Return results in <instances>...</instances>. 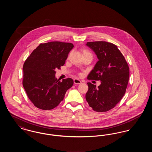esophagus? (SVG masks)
I'll return each instance as SVG.
<instances>
[{
  "mask_svg": "<svg viewBox=\"0 0 152 152\" xmlns=\"http://www.w3.org/2000/svg\"><path fill=\"white\" fill-rule=\"evenodd\" d=\"M73 81H74V84H80L81 83V81L80 80L77 79L73 80Z\"/></svg>",
  "mask_w": 152,
  "mask_h": 152,
  "instance_id": "obj_1",
  "label": "esophagus"
}]
</instances>
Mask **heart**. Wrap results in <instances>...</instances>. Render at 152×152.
Segmentation results:
<instances>
[{
  "label": "heart",
  "instance_id": "b5f03b06",
  "mask_svg": "<svg viewBox=\"0 0 152 152\" xmlns=\"http://www.w3.org/2000/svg\"><path fill=\"white\" fill-rule=\"evenodd\" d=\"M81 51L82 52V54H83V57H85V56H92V54L91 52H89V51L87 50L86 49H84V48H83L81 50Z\"/></svg>",
  "mask_w": 152,
  "mask_h": 152
}]
</instances>
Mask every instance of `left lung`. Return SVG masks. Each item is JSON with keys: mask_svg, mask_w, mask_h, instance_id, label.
I'll list each match as a JSON object with an SVG mask.
<instances>
[{"mask_svg": "<svg viewBox=\"0 0 152 152\" xmlns=\"http://www.w3.org/2000/svg\"><path fill=\"white\" fill-rule=\"evenodd\" d=\"M86 45L94 51L99 59L88 79L101 81L98 88L87 83L86 100L94 111L107 112L113 108L125 94L129 68L116 45L101 41L88 42Z\"/></svg>", "mask_w": 152, "mask_h": 152, "instance_id": "1", "label": "left lung"}]
</instances>
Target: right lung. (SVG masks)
<instances>
[{"instance_id":"right-lung-1","label":"right lung","mask_w":152,"mask_h":152,"mask_svg":"<svg viewBox=\"0 0 152 152\" xmlns=\"http://www.w3.org/2000/svg\"><path fill=\"white\" fill-rule=\"evenodd\" d=\"M73 44L60 42L41 43L23 65V86L29 100L37 108L51 110L63 100L73 84L71 78L60 81L55 69L65 64Z\"/></svg>"}]
</instances>
